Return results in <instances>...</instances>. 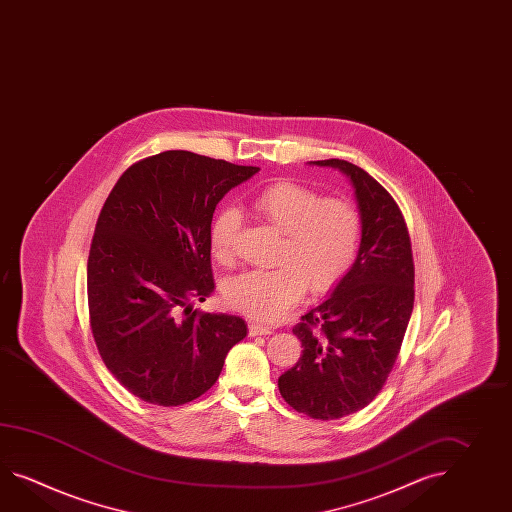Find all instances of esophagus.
<instances>
[{
    "label": "esophagus",
    "mask_w": 512,
    "mask_h": 512,
    "mask_svg": "<svg viewBox=\"0 0 512 512\" xmlns=\"http://www.w3.org/2000/svg\"><path fill=\"white\" fill-rule=\"evenodd\" d=\"M248 330H250V336H266V334H272L273 332L272 327H266L261 323H253V321L248 325Z\"/></svg>",
    "instance_id": "1"
}]
</instances>
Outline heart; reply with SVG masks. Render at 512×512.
I'll return each mask as SVG.
<instances>
[{"label": "heart", "instance_id": "heart-1", "mask_svg": "<svg viewBox=\"0 0 512 512\" xmlns=\"http://www.w3.org/2000/svg\"><path fill=\"white\" fill-rule=\"evenodd\" d=\"M251 207L284 233L273 270H250L224 284L229 307L257 321H275L294 307L305 286L323 294L353 268L362 242V216L351 202L321 198L294 182L266 185L251 198ZM240 215L233 207L216 213L209 228V248L216 261L233 259Z\"/></svg>", "mask_w": 512, "mask_h": 512}]
</instances>
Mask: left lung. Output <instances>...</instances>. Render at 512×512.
<instances>
[{"label": "left lung", "instance_id": "left-lung-1", "mask_svg": "<svg viewBox=\"0 0 512 512\" xmlns=\"http://www.w3.org/2000/svg\"><path fill=\"white\" fill-rule=\"evenodd\" d=\"M310 163L349 176L362 242L332 296L294 327L303 354L279 376V391L299 413L332 421L365 408L386 384L413 310L415 266L402 211L373 176L345 159Z\"/></svg>", "mask_w": 512, "mask_h": 512}]
</instances>
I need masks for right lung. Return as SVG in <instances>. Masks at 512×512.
Returning a JSON list of instances; mask_svg holds the SVG:
<instances>
[{"label": "right lung", "mask_w": 512, "mask_h": 512, "mask_svg": "<svg viewBox=\"0 0 512 512\" xmlns=\"http://www.w3.org/2000/svg\"><path fill=\"white\" fill-rule=\"evenodd\" d=\"M259 167L189 150L141 159L117 180L88 257L93 340L132 395L182 406L218 380L244 319L189 305L213 294L209 228L224 194Z\"/></svg>", "instance_id": "add662e5"}]
</instances>
